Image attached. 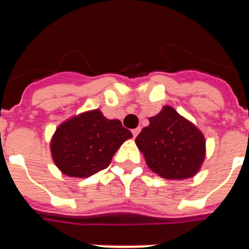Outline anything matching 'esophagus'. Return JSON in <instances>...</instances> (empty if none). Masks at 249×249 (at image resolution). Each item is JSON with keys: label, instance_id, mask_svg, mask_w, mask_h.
Masks as SVG:
<instances>
[{"label": "esophagus", "instance_id": "obj_1", "mask_svg": "<svg viewBox=\"0 0 249 249\" xmlns=\"http://www.w3.org/2000/svg\"><path fill=\"white\" fill-rule=\"evenodd\" d=\"M140 130L141 128H136V129L132 130V135H133V137H136V136L139 135V133H140Z\"/></svg>", "mask_w": 249, "mask_h": 249}]
</instances>
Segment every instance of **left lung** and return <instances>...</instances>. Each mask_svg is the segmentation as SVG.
<instances>
[{"label": "left lung", "instance_id": "obj_1", "mask_svg": "<svg viewBox=\"0 0 249 249\" xmlns=\"http://www.w3.org/2000/svg\"><path fill=\"white\" fill-rule=\"evenodd\" d=\"M148 167L159 176L183 180L198 172L205 157V139L195 125L164 107L136 137Z\"/></svg>", "mask_w": 249, "mask_h": 249}]
</instances>
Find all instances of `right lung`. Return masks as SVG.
I'll return each instance as SVG.
<instances>
[{
    "instance_id": "1",
    "label": "right lung",
    "mask_w": 249,
    "mask_h": 249,
    "mask_svg": "<svg viewBox=\"0 0 249 249\" xmlns=\"http://www.w3.org/2000/svg\"><path fill=\"white\" fill-rule=\"evenodd\" d=\"M130 137V130L119 120H108L94 109L57 128L52 137V157L66 176L89 178L108 167L116 151Z\"/></svg>"
}]
</instances>
